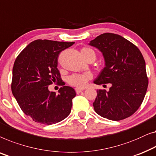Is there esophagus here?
Here are the masks:
<instances>
[{
  "label": "esophagus",
  "mask_w": 156,
  "mask_h": 156,
  "mask_svg": "<svg viewBox=\"0 0 156 156\" xmlns=\"http://www.w3.org/2000/svg\"><path fill=\"white\" fill-rule=\"evenodd\" d=\"M75 91L76 94H80L83 91V89H82V88H75Z\"/></svg>",
  "instance_id": "34e87169"
}]
</instances>
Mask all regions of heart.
<instances>
[{
    "mask_svg": "<svg viewBox=\"0 0 156 156\" xmlns=\"http://www.w3.org/2000/svg\"><path fill=\"white\" fill-rule=\"evenodd\" d=\"M83 53H91L95 55L94 51L89 48H83L82 49ZM91 74L89 73L87 74H75L71 75L68 79V82L70 85L74 86L77 87H82L87 82V80L91 78Z\"/></svg>",
    "mask_w": 156,
    "mask_h": 156,
    "instance_id": "obj_1",
    "label": "heart"
}]
</instances>
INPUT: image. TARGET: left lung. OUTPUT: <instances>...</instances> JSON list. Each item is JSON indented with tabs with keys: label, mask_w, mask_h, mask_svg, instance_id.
<instances>
[{
	"label": "left lung",
	"mask_w": 156,
	"mask_h": 156,
	"mask_svg": "<svg viewBox=\"0 0 156 156\" xmlns=\"http://www.w3.org/2000/svg\"><path fill=\"white\" fill-rule=\"evenodd\" d=\"M89 45L102 53L105 61L104 68L94 83L111 85L108 91H97L94 110L114 121L131 116L141 105L148 84L141 51L124 37L112 33L98 36Z\"/></svg>",
	"instance_id": "1"
}]
</instances>
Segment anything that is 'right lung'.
I'll return each mask as SVG.
<instances>
[{"label": "right lung", "instance_id": "right-lung-1", "mask_svg": "<svg viewBox=\"0 0 156 156\" xmlns=\"http://www.w3.org/2000/svg\"><path fill=\"white\" fill-rule=\"evenodd\" d=\"M74 44L35 40L15 60L11 85L12 94L24 113L36 122L53 125L70 113L76 96L74 89L64 86L56 94L49 91L48 86L62 80L58 69V56Z\"/></svg>", "mask_w": 156, "mask_h": 156}]
</instances>
